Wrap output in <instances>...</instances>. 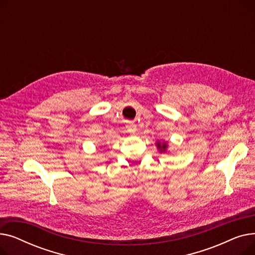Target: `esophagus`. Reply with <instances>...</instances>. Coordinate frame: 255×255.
<instances>
[{"label":"esophagus","mask_w":255,"mask_h":255,"mask_svg":"<svg viewBox=\"0 0 255 255\" xmlns=\"http://www.w3.org/2000/svg\"><path fill=\"white\" fill-rule=\"evenodd\" d=\"M129 133H135L136 132V125L134 123H128L126 126Z\"/></svg>","instance_id":"34e87169"}]
</instances>
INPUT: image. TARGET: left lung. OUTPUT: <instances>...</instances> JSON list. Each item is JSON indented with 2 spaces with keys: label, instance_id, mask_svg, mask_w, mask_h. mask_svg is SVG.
<instances>
[{
  "label": "left lung",
  "instance_id": "left-lung-1",
  "mask_svg": "<svg viewBox=\"0 0 255 255\" xmlns=\"http://www.w3.org/2000/svg\"><path fill=\"white\" fill-rule=\"evenodd\" d=\"M156 145H157V148L159 149L160 153H164V152L166 151V149H167V144H166V142L161 143L160 141H158V142L156 143Z\"/></svg>",
  "mask_w": 255,
  "mask_h": 255
}]
</instances>
